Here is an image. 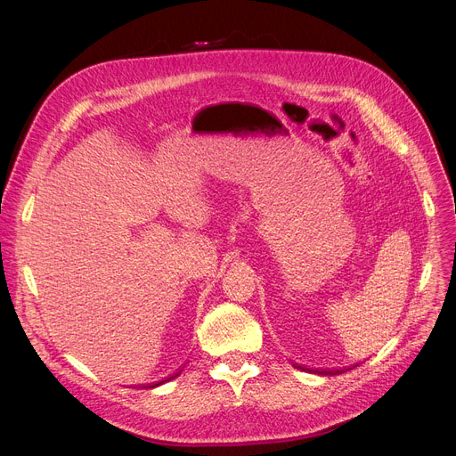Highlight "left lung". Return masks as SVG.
Wrapping results in <instances>:
<instances>
[{"label":"left lung","instance_id":"obj_1","mask_svg":"<svg viewBox=\"0 0 456 456\" xmlns=\"http://www.w3.org/2000/svg\"><path fill=\"white\" fill-rule=\"evenodd\" d=\"M297 368H299V370H305V368H301V366H297ZM306 370H308V368H306ZM310 371H313V370H310ZM344 371H346V370H332V371H330V370H329V371H327V370H322V371L316 370V373H322V375H338V373H344Z\"/></svg>","mask_w":456,"mask_h":456}]
</instances>
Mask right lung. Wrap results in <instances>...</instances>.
Returning <instances> with one entry per match:
<instances>
[{
	"label": "right lung",
	"mask_w": 456,
	"mask_h": 456,
	"mask_svg": "<svg viewBox=\"0 0 456 456\" xmlns=\"http://www.w3.org/2000/svg\"><path fill=\"white\" fill-rule=\"evenodd\" d=\"M181 371H183V370H181ZM181 371H177V373H174V375H172V377H167V380H170V379H174V377H177V375H179V373H181ZM162 382H164V380H162ZM159 385H160V382H159ZM153 387H157V385H153ZM150 388H151V387H150Z\"/></svg>",
	"instance_id": "obj_1"
}]
</instances>
